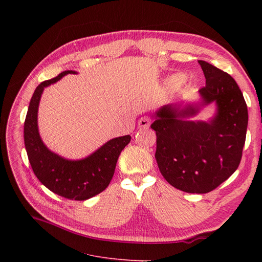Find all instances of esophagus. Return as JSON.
I'll return each instance as SVG.
<instances>
[{"instance_id": "34e87169", "label": "esophagus", "mask_w": 262, "mask_h": 262, "mask_svg": "<svg viewBox=\"0 0 262 262\" xmlns=\"http://www.w3.org/2000/svg\"><path fill=\"white\" fill-rule=\"evenodd\" d=\"M149 124H150V119L148 117H142L138 121V127L140 129H144L149 126Z\"/></svg>"}]
</instances>
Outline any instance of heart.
<instances>
[{"label":"heart","mask_w":262,"mask_h":262,"mask_svg":"<svg viewBox=\"0 0 262 262\" xmlns=\"http://www.w3.org/2000/svg\"><path fill=\"white\" fill-rule=\"evenodd\" d=\"M177 80H178V77H172V78H171V81H173V82H174V81H177Z\"/></svg>","instance_id":"heart-1"}]
</instances>
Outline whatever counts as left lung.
<instances>
[{
	"mask_svg": "<svg viewBox=\"0 0 262 262\" xmlns=\"http://www.w3.org/2000/svg\"><path fill=\"white\" fill-rule=\"evenodd\" d=\"M206 86L201 101L184 106L164 105L155 113V158L166 181L188 193H207L225 182L241 161L249 114L233 79L216 67L199 60ZM216 104L208 121H192L205 105Z\"/></svg>",
	"mask_w": 262,
	"mask_h": 262,
	"instance_id": "8db88e82",
	"label": "left lung"
}]
</instances>
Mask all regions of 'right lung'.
<instances>
[{"label":"right lung","instance_id":"add662e5","mask_svg":"<svg viewBox=\"0 0 262 262\" xmlns=\"http://www.w3.org/2000/svg\"><path fill=\"white\" fill-rule=\"evenodd\" d=\"M68 70L36 88L24 122V144L32 169L41 184L62 198L86 201L104 191L115 173L118 158L132 137H118L107 141L89 156L71 160L50 150L41 139L38 129V107L46 87L58 81L67 74H76Z\"/></svg>","mask_w":262,"mask_h":262}]
</instances>
